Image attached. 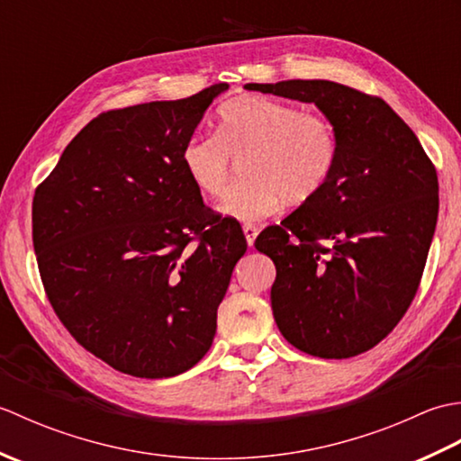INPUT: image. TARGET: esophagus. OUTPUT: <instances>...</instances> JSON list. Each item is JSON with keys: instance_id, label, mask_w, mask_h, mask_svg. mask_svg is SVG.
Listing matches in <instances>:
<instances>
[{"instance_id": "esophagus-1", "label": "esophagus", "mask_w": 461, "mask_h": 461, "mask_svg": "<svg viewBox=\"0 0 461 461\" xmlns=\"http://www.w3.org/2000/svg\"><path fill=\"white\" fill-rule=\"evenodd\" d=\"M243 233H246L248 246L251 248V246H253V241H256V238H258V233H259V230H258V228H256V225H253V223H243Z\"/></svg>"}]
</instances>
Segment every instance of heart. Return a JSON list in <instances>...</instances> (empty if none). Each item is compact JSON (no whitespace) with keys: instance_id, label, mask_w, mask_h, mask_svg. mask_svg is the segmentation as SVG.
Segmentation results:
<instances>
[{"instance_id":"b5f03b06","label":"heart","mask_w":461,"mask_h":461,"mask_svg":"<svg viewBox=\"0 0 461 461\" xmlns=\"http://www.w3.org/2000/svg\"><path fill=\"white\" fill-rule=\"evenodd\" d=\"M233 158L248 156L243 180L221 195L218 210L240 221L276 213L283 200L305 203L335 172L339 140L325 116L267 96H236L218 111L215 134H192L180 160L195 190L210 198L228 185Z\"/></svg>"}]
</instances>
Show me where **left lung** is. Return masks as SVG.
Masks as SVG:
<instances>
[{
    "mask_svg": "<svg viewBox=\"0 0 461 461\" xmlns=\"http://www.w3.org/2000/svg\"><path fill=\"white\" fill-rule=\"evenodd\" d=\"M246 89L312 103L337 132L325 188L263 230L256 249L276 263L271 309L287 342L321 358L357 357L416 295L438 221L434 164L378 96L321 79Z\"/></svg>",
    "mask_w": 461,
    "mask_h": 461,
    "instance_id": "obj_1",
    "label": "left lung"
}]
</instances>
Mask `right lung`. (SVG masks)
<instances>
[{
  "label": "right lung",
  "mask_w": 461,
  "mask_h": 461,
  "mask_svg": "<svg viewBox=\"0 0 461 461\" xmlns=\"http://www.w3.org/2000/svg\"><path fill=\"white\" fill-rule=\"evenodd\" d=\"M223 91L99 114L35 190L47 297L75 340L124 375L168 378L202 360L248 249L241 225L205 208L180 160Z\"/></svg>",
  "instance_id": "add662e5"
}]
</instances>
